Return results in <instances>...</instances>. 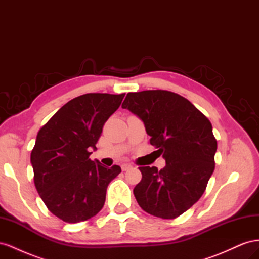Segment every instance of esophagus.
Segmentation results:
<instances>
[{
    "label": "esophagus",
    "mask_w": 259,
    "mask_h": 259,
    "mask_svg": "<svg viewBox=\"0 0 259 259\" xmlns=\"http://www.w3.org/2000/svg\"><path fill=\"white\" fill-rule=\"evenodd\" d=\"M121 167H122V170H128V169H131L133 166L131 165V164H122Z\"/></svg>",
    "instance_id": "esophagus-1"
}]
</instances>
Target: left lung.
Here are the masks:
<instances>
[{"instance_id":"left-lung-1","label":"left lung","mask_w":259,"mask_h":259,"mask_svg":"<svg viewBox=\"0 0 259 259\" xmlns=\"http://www.w3.org/2000/svg\"><path fill=\"white\" fill-rule=\"evenodd\" d=\"M122 108L144 122L154 152L166 162L161 170L139 167V206L163 219L178 217L199 201L215 168L217 142L209 120L185 97L162 90L128 93Z\"/></svg>"}]
</instances>
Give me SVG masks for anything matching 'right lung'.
<instances>
[{
    "label": "right lung",
    "instance_id": "add662e5",
    "mask_svg": "<svg viewBox=\"0 0 259 259\" xmlns=\"http://www.w3.org/2000/svg\"><path fill=\"white\" fill-rule=\"evenodd\" d=\"M125 94L90 93L62 106L38 131L31 152L34 185L51 213L66 223L88 221L103 208L108 185L121 173L90 159L105 122Z\"/></svg>",
    "mask_w": 259,
    "mask_h": 259
}]
</instances>
